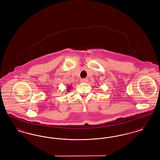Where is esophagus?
<instances>
[{
	"label": "esophagus",
	"mask_w": 160,
	"mask_h": 160,
	"mask_svg": "<svg viewBox=\"0 0 160 160\" xmlns=\"http://www.w3.org/2000/svg\"><path fill=\"white\" fill-rule=\"evenodd\" d=\"M80 81H81L82 83H86V82H88V79L85 78V79H82Z\"/></svg>",
	"instance_id": "34e87169"
}]
</instances>
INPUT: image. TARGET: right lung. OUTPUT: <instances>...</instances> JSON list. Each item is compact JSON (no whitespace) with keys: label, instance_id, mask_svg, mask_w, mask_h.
I'll use <instances>...</instances> for the list:
<instances>
[{"label":"right lung","instance_id":"1","mask_svg":"<svg viewBox=\"0 0 160 160\" xmlns=\"http://www.w3.org/2000/svg\"><path fill=\"white\" fill-rule=\"evenodd\" d=\"M67 88H68L67 89V92H69V91H70V89H71V86H68Z\"/></svg>","mask_w":160,"mask_h":160}]
</instances>
